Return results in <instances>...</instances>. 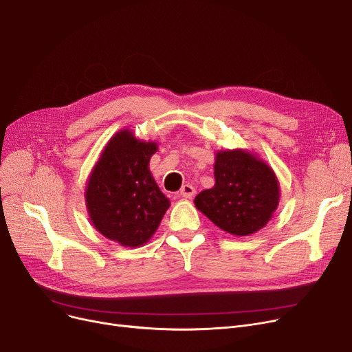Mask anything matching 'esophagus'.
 <instances>
[{"mask_svg":"<svg viewBox=\"0 0 352 352\" xmlns=\"http://www.w3.org/2000/svg\"><path fill=\"white\" fill-rule=\"evenodd\" d=\"M195 194V188L192 186H190V184H186L179 191V195L184 197V198H192Z\"/></svg>","mask_w":352,"mask_h":352,"instance_id":"esophagus-1","label":"esophagus"}]
</instances>
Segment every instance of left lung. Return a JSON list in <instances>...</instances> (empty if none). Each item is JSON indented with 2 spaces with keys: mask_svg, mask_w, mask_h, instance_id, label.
Masks as SVG:
<instances>
[{
  "mask_svg": "<svg viewBox=\"0 0 352 352\" xmlns=\"http://www.w3.org/2000/svg\"><path fill=\"white\" fill-rule=\"evenodd\" d=\"M214 177V187L195 197L197 210L235 236L251 235L267 226L281 194L278 178L265 161L243 148L219 150Z\"/></svg>",
  "mask_w": 352,
  "mask_h": 352,
  "instance_id": "left-lung-1",
  "label": "left lung"
}]
</instances>
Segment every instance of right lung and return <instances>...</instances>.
Returning <instances> with one entry per match:
<instances>
[{
	"label": "right lung",
	"mask_w": 352,
	"mask_h": 352,
	"mask_svg": "<svg viewBox=\"0 0 352 352\" xmlns=\"http://www.w3.org/2000/svg\"><path fill=\"white\" fill-rule=\"evenodd\" d=\"M157 150L155 141H141L131 129H120L88 177L85 204L91 223L122 247L150 241L171 206L150 171Z\"/></svg>",
	"instance_id": "1"
}]
</instances>
